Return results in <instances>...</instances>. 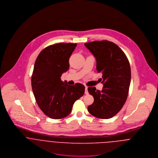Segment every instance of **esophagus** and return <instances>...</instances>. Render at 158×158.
Returning <instances> with one entry per match:
<instances>
[{"label":"esophagus","instance_id":"1","mask_svg":"<svg viewBox=\"0 0 158 158\" xmlns=\"http://www.w3.org/2000/svg\"><path fill=\"white\" fill-rule=\"evenodd\" d=\"M89 94V92H88V86H85V94H86V95H88Z\"/></svg>","mask_w":158,"mask_h":158}]
</instances>
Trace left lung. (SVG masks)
<instances>
[{"instance_id": "1", "label": "left lung", "mask_w": 158, "mask_h": 158, "mask_svg": "<svg viewBox=\"0 0 158 158\" xmlns=\"http://www.w3.org/2000/svg\"><path fill=\"white\" fill-rule=\"evenodd\" d=\"M85 45L95 56L97 70L102 73V90L89 87L94 103L88 107L92 115L103 119L110 118L118 113L125 104L130 88L131 68L122 50L113 42L95 41Z\"/></svg>"}]
</instances>
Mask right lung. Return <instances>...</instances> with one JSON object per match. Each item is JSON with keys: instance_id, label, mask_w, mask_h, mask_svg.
<instances>
[{"instance_id": "1", "label": "right lung", "mask_w": 158, "mask_h": 158, "mask_svg": "<svg viewBox=\"0 0 158 158\" xmlns=\"http://www.w3.org/2000/svg\"><path fill=\"white\" fill-rule=\"evenodd\" d=\"M77 44L58 43L44 48L38 56L31 76V87L36 103L47 116L66 117L73 103L84 95L80 83L70 86L61 80L69 69V60Z\"/></svg>"}]
</instances>
